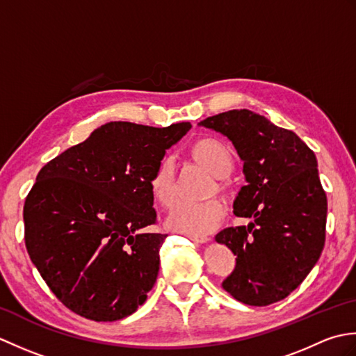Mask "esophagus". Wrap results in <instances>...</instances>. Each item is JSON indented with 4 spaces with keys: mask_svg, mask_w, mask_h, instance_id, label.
Segmentation results:
<instances>
[{
    "mask_svg": "<svg viewBox=\"0 0 356 356\" xmlns=\"http://www.w3.org/2000/svg\"><path fill=\"white\" fill-rule=\"evenodd\" d=\"M186 237L195 241V243H208V241L211 240L208 236H193V234H186Z\"/></svg>",
    "mask_w": 356,
    "mask_h": 356,
    "instance_id": "obj_1",
    "label": "esophagus"
}]
</instances>
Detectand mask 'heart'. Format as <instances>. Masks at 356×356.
Segmentation results:
<instances>
[{
    "mask_svg": "<svg viewBox=\"0 0 356 356\" xmlns=\"http://www.w3.org/2000/svg\"><path fill=\"white\" fill-rule=\"evenodd\" d=\"M186 157L200 165L211 176L217 177L214 190L228 195V185L223 177L229 176L234 168V153L228 143L222 139L200 138L186 148ZM151 197L161 207H170L174 200V171L168 161H161L148 177ZM225 217V207L220 200L209 199L199 203L177 202L166 217V226L171 231L202 236L216 229Z\"/></svg>",
    "mask_w": 356,
    "mask_h": 356,
    "instance_id": "heart-1",
    "label": "heart"
}]
</instances>
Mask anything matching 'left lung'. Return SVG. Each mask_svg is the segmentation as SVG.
Wrapping results in <instances>:
<instances>
[{
  "label": "left lung",
  "mask_w": 356,
  "mask_h": 356,
  "mask_svg": "<svg viewBox=\"0 0 356 356\" xmlns=\"http://www.w3.org/2000/svg\"><path fill=\"white\" fill-rule=\"evenodd\" d=\"M199 125L226 136L243 161L246 185L234 200V214L251 223L216 236L237 255L223 289L249 306L277 303L303 283L326 240L327 197L316 157L293 131L246 108Z\"/></svg>",
  "instance_id": "obj_1"
}]
</instances>
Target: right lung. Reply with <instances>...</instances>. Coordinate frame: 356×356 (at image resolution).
<instances>
[{"instance_id":"right-lung-1","label":"right lung","mask_w":356,"mask_h":356,"mask_svg":"<svg viewBox=\"0 0 356 356\" xmlns=\"http://www.w3.org/2000/svg\"><path fill=\"white\" fill-rule=\"evenodd\" d=\"M190 122H108L38 172L24 203V240L44 282L72 312L116 321L145 303L166 234L148 177Z\"/></svg>"}]
</instances>
